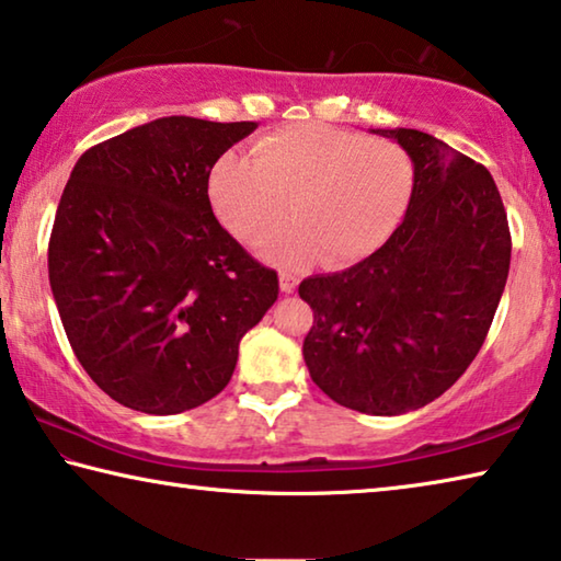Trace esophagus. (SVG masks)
Returning a JSON list of instances; mask_svg holds the SVG:
<instances>
[{"label":"esophagus","instance_id":"34e87169","mask_svg":"<svg viewBox=\"0 0 561 561\" xmlns=\"http://www.w3.org/2000/svg\"><path fill=\"white\" fill-rule=\"evenodd\" d=\"M297 284H299L297 274H291V272H282V274H279V289H282L284 294H291L294 289H297Z\"/></svg>","mask_w":561,"mask_h":561}]
</instances>
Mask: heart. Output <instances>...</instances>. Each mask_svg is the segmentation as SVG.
Segmentation results:
<instances>
[{"instance_id": "heart-1", "label": "heart", "mask_w": 561, "mask_h": 561, "mask_svg": "<svg viewBox=\"0 0 561 561\" xmlns=\"http://www.w3.org/2000/svg\"><path fill=\"white\" fill-rule=\"evenodd\" d=\"M411 190L413 160L401 146L327 123L274 130L254 153L222 156L210 175L217 217L244 242L272 232L289 203L294 225L262 244L277 264L366 257L401 222Z\"/></svg>"}]
</instances>
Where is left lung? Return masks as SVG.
<instances>
[{
  "label": "left lung",
  "mask_w": 561,
  "mask_h": 561,
  "mask_svg": "<svg viewBox=\"0 0 561 561\" xmlns=\"http://www.w3.org/2000/svg\"><path fill=\"white\" fill-rule=\"evenodd\" d=\"M413 160L403 222L354 267L299 284L314 309L304 360L339 405L398 415L435 401L485 344L512 237L485 165L413 128H378Z\"/></svg>",
  "instance_id": "1"
}]
</instances>
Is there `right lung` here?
Here are the masks:
<instances>
[{
    "label": "right lung",
    "mask_w": 561,
    "mask_h": 561,
    "mask_svg": "<svg viewBox=\"0 0 561 561\" xmlns=\"http://www.w3.org/2000/svg\"><path fill=\"white\" fill-rule=\"evenodd\" d=\"M254 121L168 116L89 148L54 217L49 282L76 358L113 401L173 415L230 383L277 272L217 222L207 183Z\"/></svg>",
    "instance_id": "obj_1"
}]
</instances>
